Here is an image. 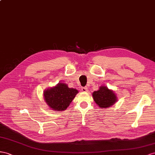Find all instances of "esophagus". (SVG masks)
<instances>
[{"mask_svg": "<svg viewBox=\"0 0 155 155\" xmlns=\"http://www.w3.org/2000/svg\"><path fill=\"white\" fill-rule=\"evenodd\" d=\"M87 90H88V88H87L86 86L82 87V88H81V91H82V92H87Z\"/></svg>", "mask_w": 155, "mask_h": 155, "instance_id": "esophagus-1", "label": "esophagus"}]
</instances>
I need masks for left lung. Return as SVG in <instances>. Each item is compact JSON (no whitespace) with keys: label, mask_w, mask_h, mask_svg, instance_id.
Returning a JSON list of instances; mask_svg holds the SVG:
<instances>
[{"label":"left lung","mask_w":155,"mask_h":155,"mask_svg":"<svg viewBox=\"0 0 155 155\" xmlns=\"http://www.w3.org/2000/svg\"><path fill=\"white\" fill-rule=\"evenodd\" d=\"M94 101L100 107L108 108L117 101V96L112 90L102 86L97 91L93 92Z\"/></svg>","instance_id":"obj_1"}]
</instances>
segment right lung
<instances>
[{"instance_id":"obj_1","label":"right lung","mask_w":155,"mask_h":155,"mask_svg":"<svg viewBox=\"0 0 155 155\" xmlns=\"http://www.w3.org/2000/svg\"><path fill=\"white\" fill-rule=\"evenodd\" d=\"M77 93V90L69 88L67 84L59 83L54 88L45 90L44 96L50 108L59 111L67 108Z\"/></svg>"}]
</instances>
